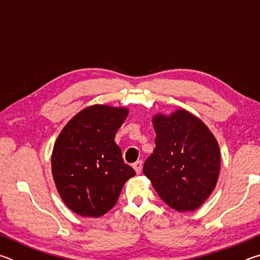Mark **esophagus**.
Instances as JSON below:
<instances>
[{
    "mask_svg": "<svg viewBox=\"0 0 260 260\" xmlns=\"http://www.w3.org/2000/svg\"><path fill=\"white\" fill-rule=\"evenodd\" d=\"M142 165H143L142 160H138V161H136V162H134L133 167H134L135 172L138 173V174H140V173H141V171H142Z\"/></svg>",
    "mask_w": 260,
    "mask_h": 260,
    "instance_id": "1",
    "label": "esophagus"
}]
</instances>
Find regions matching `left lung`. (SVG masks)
Listing matches in <instances>:
<instances>
[{"mask_svg":"<svg viewBox=\"0 0 260 260\" xmlns=\"http://www.w3.org/2000/svg\"><path fill=\"white\" fill-rule=\"evenodd\" d=\"M156 148L143 165L158 196L179 212L199 209L214 190L220 173L217 139L184 109L152 117Z\"/></svg>","mask_w":260,"mask_h":260,"instance_id":"obj_1","label":"left lung"}]
</instances>
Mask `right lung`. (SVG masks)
<instances>
[{"label": "right lung", "mask_w": 260, "mask_h": 260, "mask_svg": "<svg viewBox=\"0 0 260 260\" xmlns=\"http://www.w3.org/2000/svg\"><path fill=\"white\" fill-rule=\"evenodd\" d=\"M126 107L94 104L78 112L56 139L51 172L61 201L82 217L99 218L116 205L135 171L124 162L114 136Z\"/></svg>", "instance_id": "right-lung-1"}]
</instances>
